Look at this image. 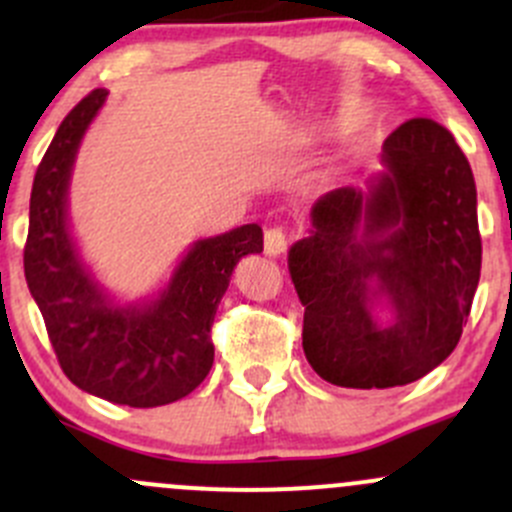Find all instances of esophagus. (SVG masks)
<instances>
[{"mask_svg":"<svg viewBox=\"0 0 512 512\" xmlns=\"http://www.w3.org/2000/svg\"><path fill=\"white\" fill-rule=\"evenodd\" d=\"M287 250V232L280 227H272L265 232V255L280 257Z\"/></svg>","mask_w":512,"mask_h":512,"instance_id":"34e87169","label":"esophagus"}]
</instances>
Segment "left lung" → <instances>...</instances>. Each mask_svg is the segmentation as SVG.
Listing matches in <instances>:
<instances>
[{"label":"left lung","instance_id":"obj_1","mask_svg":"<svg viewBox=\"0 0 512 512\" xmlns=\"http://www.w3.org/2000/svg\"><path fill=\"white\" fill-rule=\"evenodd\" d=\"M365 190L312 205L310 235L287 267L300 302L302 350L337 388H398L458 345L480 280L478 192L468 157L433 119H410L382 145ZM394 320L380 326L371 305Z\"/></svg>","mask_w":512,"mask_h":512}]
</instances>
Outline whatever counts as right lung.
Here are the masks:
<instances>
[{
	"mask_svg": "<svg viewBox=\"0 0 512 512\" xmlns=\"http://www.w3.org/2000/svg\"><path fill=\"white\" fill-rule=\"evenodd\" d=\"M107 89L89 92L59 124L29 197L24 277L64 375L97 398L157 408L185 398L215 360L212 322L237 262L262 252V227L197 240L170 285L142 305H114L84 267L67 225L74 157Z\"/></svg>",
	"mask_w": 512,
	"mask_h": 512,
	"instance_id": "right-lung-1",
	"label": "right lung"
}]
</instances>
